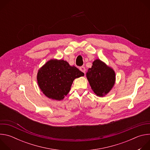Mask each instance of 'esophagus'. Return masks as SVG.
I'll return each mask as SVG.
<instances>
[{
	"instance_id": "obj_1",
	"label": "esophagus",
	"mask_w": 150,
	"mask_h": 150,
	"mask_svg": "<svg viewBox=\"0 0 150 150\" xmlns=\"http://www.w3.org/2000/svg\"><path fill=\"white\" fill-rule=\"evenodd\" d=\"M79 70H80L81 71H82V72H83L84 74L85 73V68L84 67H81L79 68Z\"/></svg>"
}]
</instances>
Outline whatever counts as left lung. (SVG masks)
<instances>
[{
  "mask_svg": "<svg viewBox=\"0 0 150 150\" xmlns=\"http://www.w3.org/2000/svg\"><path fill=\"white\" fill-rule=\"evenodd\" d=\"M91 89L99 97L108 94L113 87L116 74L115 71L101 60L97 59L86 74Z\"/></svg>",
  "mask_w": 150,
  "mask_h": 150,
  "instance_id": "8db88e82",
  "label": "left lung"
}]
</instances>
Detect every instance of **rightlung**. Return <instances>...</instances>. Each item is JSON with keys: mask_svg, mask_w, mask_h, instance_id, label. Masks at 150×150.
Instances as JSON below:
<instances>
[{"mask_svg": "<svg viewBox=\"0 0 150 150\" xmlns=\"http://www.w3.org/2000/svg\"><path fill=\"white\" fill-rule=\"evenodd\" d=\"M84 74L65 60L50 59L37 72L38 86L47 97L52 100H63L71 90L75 79Z\"/></svg>", "mask_w": 150, "mask_h": 150, "instance_id": "right-lung-1", "label": "right lung"}]
</instances>
